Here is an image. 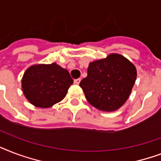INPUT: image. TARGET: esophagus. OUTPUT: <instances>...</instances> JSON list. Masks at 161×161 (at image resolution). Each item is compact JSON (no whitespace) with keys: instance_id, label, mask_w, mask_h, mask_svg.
Here are the masks:
<instances>
[{"instance_id":"obj_1","label":"esophagus","mask_w":161,"mask_h":161,"mask_svg":"<svg viewBox=\"0 0 161 161\" xmlns=\"http://www.w3.org/2000/svg\"><path fill=\"white\" fill-rule=\"evenodd\" d=\"M80 81H81L80 78H77V79H74V83H75V84H79Z\"/></svg>"}]
</instances>
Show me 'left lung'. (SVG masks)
<instances>
[{
  "instance_id": "8db88e82",
  "label": "left lung",
  "mask_w": 161,
  "mask_h": 161,
  "mask_svg": "<svg viewBox=\"0 0 161 161\" xmlns=\"http://www.w3.org/2000/svg\"><path fill=\"white\" fill-rule=\"evenodd\" d=\"M136 76V68L127 58L119 54H110L104 59L89 63L88 76L79 86L91 105L111 112L126 102Z\"/></svg>"
}]
</instances>
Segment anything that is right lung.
<instances>
[{"label":"right lung","instance_id":"add662e5","mask_svg":"<svg viewBox=\"0 0 161 161\" xmlns=\"http://www.w3.org/2000/svg\"><path fill=\"white\" fill-rule=\"evenodd\" d=\"M73 83L68 71L54 63L30 67L24 73L21 86L31 104L45 108L63 100Z\"/></svg>","mask_w":161,"mask_h":161}]
</instances>
